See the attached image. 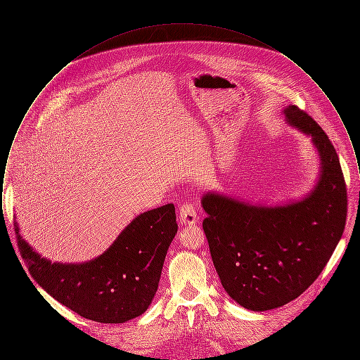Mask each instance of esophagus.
Listing matches in <instances>:
<instances>
[{"instance_id":"esophagus-1","label":"esophagus","mask_w":360,"mask_h":360,"mask_svg":"<svg viewBox=\"0 0 360 360\" xmlns=\"http://www.w3.org/2000/svg\"><path fill=\"white\" fill-rule=\"evenodd\" d=\"M198 214L195 207L191 204H184L179 209V221L182 225H193L198 223Z\"/></svg>"}]
</instances>
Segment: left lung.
<instances>
[{"mask_svg":"<svg viewBox=\"0 0 360 360\" xmlns=\"http://www.w3.org/2000/svg\"><path fill=\"white\" fill-rule=\"evenodd\" d=\"M282 113L319 156L320 172L308 194L278 205L217 191L201 198L207 214L202 228L221 285L252 311L281 308L307 290L342 239L347 217L345 182L330 140L295 105Z\"/></svg>","mask_w":360,"mask_h":360,"instance_id":"obj_1","label":"left lung"}]
</instances>
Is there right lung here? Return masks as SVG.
I'll return each mask as SVG.
<instances>
[{
	"label": "right lung",
	"instance_id": "add662e5",
	"mask_svg": "<svg viewBox=\"0 0 360 360\" xmlns=\"http://www.w3.org/2000/svg\"><path fill=\"white\" fill-rule=\"evenodd\" d=\"M15 231L37 285L85 319L121 324L151 305L178 224L172 204L140 213L100 257L84 263L51 262L22 239L18 223Z\"/></svg>",
	"mask_w": 360,
	"mask_h": 360
}]
</instances>
